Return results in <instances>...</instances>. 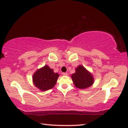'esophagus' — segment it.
<instances>
[{
	"label": "esophagus",
	"mask_w": 128,
	"mask_h": 128,
	"mask_svg": "<svg viewBox=\"0 0 128 128\" xmlns=\"http://www.w3.org/2000/svg\"><path fill=\"white\" fill-rule=\"evenodd\" d=\"M62 74L63 76H66L68 75V73H67L66 72H64V73H62Z\"/></svg>",
	"instance_id": "1"
}]
</instances>
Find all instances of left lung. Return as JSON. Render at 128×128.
Here are the masks:
<instances>
[{"label":"left lung","mask_w":128,"mask_h":128,"mask_svg":"<svg viewBox=\"0 0 128 128\" xmlns=\"http://www.w3.org/2000/svg\"><path fill=\"white\" fill-rule=\"evenodd\" d=\"M76 72L71 75V78L76 87L85 89L92 86L94 82V78L89 71L81 65L75 69Z\"/></svg>","instance_id":"obj_1"}]
</instances>
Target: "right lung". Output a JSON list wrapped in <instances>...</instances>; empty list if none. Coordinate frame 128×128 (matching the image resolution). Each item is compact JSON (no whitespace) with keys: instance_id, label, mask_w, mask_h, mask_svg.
I'll use <instances>...</instances> for the list:
<instances>
[{"instance_id":"1","label":"right lung","mask_w":128,"mask_h":128,"mask_svg":"<svg viewBox=\"0 0 128 128\" xmlns=\"http://www.w3.org/2000/svg\"><path fill=\"white\" fill-rule=\"evenodd\" d=\"M59 77L58 73L54 72L52 69L46 65L36 70L32 78L34 86L43 92L53 88Z\"/></svg>"}]
</instances>
